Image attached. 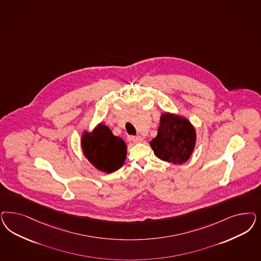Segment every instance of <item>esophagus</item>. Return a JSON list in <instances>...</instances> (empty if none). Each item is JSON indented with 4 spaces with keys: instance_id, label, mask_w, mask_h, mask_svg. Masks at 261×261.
I'll return each instance as SVG.
<instances>
[{
    "instance_id": "obj_1",
    "label": "esophagus",
    "mask_w": 261,
    "mask_h": 261,
    "mask_svg": "<svg viewBox=\"0 0 261 261\" xmlns=\"http://www.w3.org/2000/svg\"><path fill=\"white\" fill-rule=\"evenodd\" d=\"M132 140L135 142V143H141L143 142L144 138L141 136H133L132 137Z\"/></svg>"
}]
</instances>
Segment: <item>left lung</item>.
<instances>
[{"instance_id":"8db88e82","label":"left lung","mask_w":261,"mask_h":261,"mask_svg":"<svg viewBox=\"0 0 261 261\" xmlns=\"http://www.w3.org/2000/svg\"><path fill=\"white\" fill-rule=\"evenodd\" d=\"M196 140V129L187 118L164 112L160 115L158 135L150 141V146L160 160L181 165L192 155Z\"/></svg>"}]
</instances>
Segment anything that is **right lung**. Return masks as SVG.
Listing matches in <instances>:
<instances>
[{"mask_svg":"<svg viewBox=\"0 0 261 261\" xmlns=\"http://www.w3.org/2000/svg\"><path fill=\"white\" fill-rule=\"evenodd\" d=\"M81 146L84 156L101 172L113 173L121 168L126 160V142L113 135L110 127L102 123L90 133H83Z\"/></svg>","mask_w":261,"mask_h":261,"instance_id":"add662e5","label":"right lung"}]
</instances>
